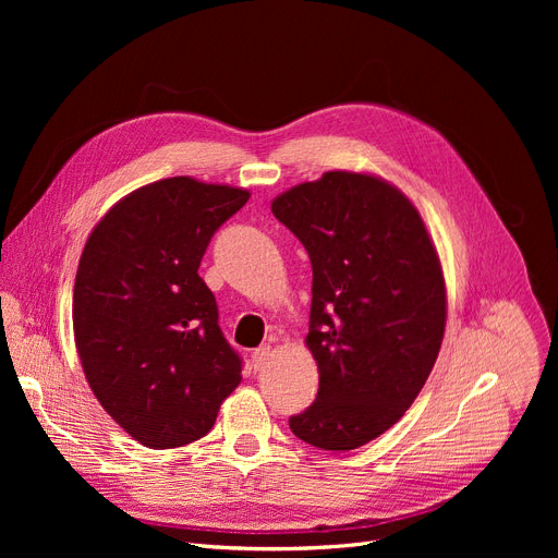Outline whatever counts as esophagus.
<instances>
[{
  "label": "esophagus",
  "instance_id": "obj_1",
  "mask_svg": "<svg viewBox=\"0 0 558 558\" xmlns=\"http://www.w3.org/2000/svg\"><path fill=\"white\" fill-rule=\"evenodd\" d=\"M271 355H274V350H271V345H259V348H255V353H253V366L259 371V368H264L269 364V360H271Z\"/></svg>",
  "mask_w": 558,
  "mask_h": 558
}]
</instances>
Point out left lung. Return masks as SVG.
Returning a JSON list of instances; mask_svg holds the SVG:
<instances>
[{"label":"left lung","mask_w":558,"mask_h":558,"mask_svg":"<svg viewBox=\"0 0 558 558\" xmlns=\"http://www.w3.org/2000/svg\"><path fill=\"white\" fill-rule=\"evenodd\" d=\"M271 210L312 262L307 348L318 393L289 418L301 441L355 450L393 427L434 368L446 332V280L429 232L396 185L326 171Z\"/></svg>","instance_id":"8db88e82"}]
</instances>
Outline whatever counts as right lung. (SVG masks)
I'll use <instances>...</instances> for the list:
<instances>
[{"label":"right lung","instance_id":"right-lung-1","mask_svg":"<svg viewBox=\"0 0 558 558\" xmlns=\"http://www.w3.org/2000/svg\"><path fill=\"white\" fill-rule=\"evenodd\" d=\"M248 196L173 175L117 201L85 242L72 303L78 360L101 407L146 448L198 441L242 383L198 264Z\"/></svg>","mask_w":558,"mask_h":558}]
</instances>
